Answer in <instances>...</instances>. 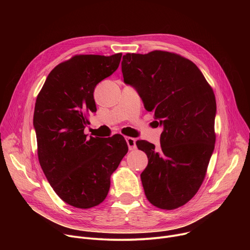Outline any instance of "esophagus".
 I'll list each match as a JSON object with an SVG mask.
<instances>
[{"mask_svg":"<svg viewBox=\"0 0 250 250\" xmlns=\"http://www.w3.org/2000/svg\"><path fill=\"white\" fill-rule=\"evenodd\" d=\"M125 140H126V144H127V146H128V149L129 150H134L136 149V144H135V139L132 138V137H129V136H126L125 137Z\"/></svg>","mask_w":250,"mask_h":250,"instance_id":"1","label":"esophagus"}]
</instances>
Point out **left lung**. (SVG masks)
<instances>
[{
    "instance_id": "obj_1",
    "label": "left lung",
    "mask_w": 250,
    "mask_h": 250,
    "mask_svg": "<svg viewBox=\"0 0 250 250\" xmlns=\"http://www.w3.org/2000/svg\"><path fill=\"white\" fill-rule=\"evenodd\" d=\"M122 72L163 126L159 151L136 141L148 158L140 174L146 196L159 208H179L200 189L215 148V94L196 64L168 51L126 53Z\"/></svg>"
}]
</instances>
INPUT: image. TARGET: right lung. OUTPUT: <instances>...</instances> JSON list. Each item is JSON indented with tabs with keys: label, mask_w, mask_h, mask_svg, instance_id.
<instances>
[{
	"label": "right lung",
	"mask_w": 250,
	"mask_h": 250,
	"mask_svg": "<svg viewBox=\"0 0 250 250\" xmlns=\"http://www.w3.org/2000/svg\"><path fill=\"white\" fill-rule=\"evenodd\" d=\"M122 53L80 54L58 64L38 95L33 114L38 155L59 198L78 208L101 204L111 175L128 147L121 134L87 137V115L97 111L94 90L118 69Z\"/></svg>",
	"instance_id": "1"
}]
</instances>
